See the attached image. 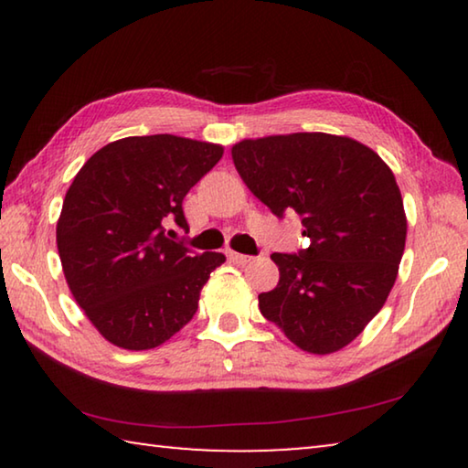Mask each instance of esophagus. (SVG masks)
<instances>
[{
	"instance_id": "34e87169",
	"label": "esophagus",
	"mask_w": 468,
	"mask_h": 468,
	"mask_svg": "<svg viewBox=\"0 0 468 468\" xmlns=\"http://www.w3.org/2000/svg\"><path fill=\"white\" fill-rule=\"evenodd\" d=\"M231 260H233L235 264L245 266V264H250V262H251L253 256H248V253H231Z\"/></svg>"
}]
</instances>
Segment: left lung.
<instances>
[{
    "label": "left lung",
    "instance_id": "obj_1",
    "mask_svg": "<svg viewBox=\"0 0 468 468\" xmlns=\"http://www.w3.org/2000/svg\"><path fill=\"white\" fill-rule=\"evenodd\" d=\"M235 169L284 218L295 212L307 248L272 253L281 279L260 312L307 353L338 351L382 310L405 251L407 217L388 165L361 142L301 132L243 140Z\"/></svg>",
    "mask_w": 468,
    "mask_h": 468
}]
</instances>
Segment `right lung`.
Masks as SVG:
<instances>
[{"instance_id": "1", "label": "right lung", "mask_w": 468, "mask_h": 468, "mask_svg": "<svg viewBox=\"0 0 468 468\" xmlns=\"http://www.w3.org/2000/svg\"><path fill=\"white\" fill-rule=\"evenodd\" d=\"M223 148L171 133L102 146L63 200L58 250L74 299L109 343L146 351L194 318L218 251L171 239L187 231L184 197Z\"/></svg>"}]
</instances>
